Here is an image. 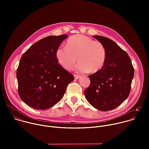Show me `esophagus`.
Segmentation results:
<instances>
[{"mask_svg": "<svg viewBox=\"0 0 149 149\" xmlns=\"http://www.w3.org/2000/svg\"><path fill=\"white\" fill-rule=\"evenodd\" d=\"M74 78H75V79H79V78H80V76L79 75H74Z\"/></svg>", "mask_w": 149, "mask_h": 149, "instance_id": "obj_1", "label": "esophagus"}]
</instances>
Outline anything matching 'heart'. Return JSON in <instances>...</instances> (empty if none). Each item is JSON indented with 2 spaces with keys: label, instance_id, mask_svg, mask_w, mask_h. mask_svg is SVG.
Instances as JSON below:
<instances>
[{
  "label": "heart",
  "instance_id": "b5f03b06",
  "mask_svg": "<svg viewBox=\"0 0 149 149\" xmlns=\"http://www.w3.org/2000/svg\"><path fill=\"white\" fill-rule=\"evenodd\" d=\"M55 57L59 64L66 70H72L78 59L80 62L77 67L78 71L95 73L104 67L107 51L101 42L78 34L67 40L66 47H58Z\"/></svg>",
  "mask_w": 149,
  "mask_h": 149
}]
</instances>
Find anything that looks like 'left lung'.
<instances>
[{
    "instance_id": "1",
    "label": "left lung",
    "mask_w": 149,
    "mask_h": 149,
    "mask_svg": "<svg viewBox=\"0 0 149 149\" xmlns=\"http://www.w3.org/2000/svg\"><path fill=\"white\" fill-rule=\"evenodd\" d=\"M93 37L104 45L107 57L102 68L88 75L90 85L84 94L93 107L110 111L129 97L134 70L129 55L115 42L104 36Z\"/></svg>"
}]
</instances>
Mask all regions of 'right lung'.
<instances>
[{"instance_id":"add662e5","label":"right lung","mask_w":149,"mask_h":149,"mask_svg":"<svg viewBox=\"0 0 149 149\" xmlns=\"http://www.w3.org/2000/svg\"><path fill=\"white\" fill-rule=\"evenodd\" d=\"M68 35L49 36L21 56L16 71L20 98L32 109H48L63 97L74 76L58 63L55 51Z\"/></svg>"}]
</instances>
